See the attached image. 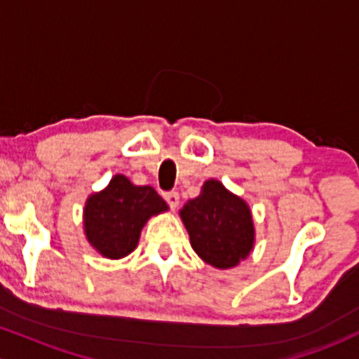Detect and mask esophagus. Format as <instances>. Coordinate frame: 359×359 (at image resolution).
Returning <instances> with one entry per match:
<instances>
[{
  "instance_id": "obj_1",
  "label": "esophagus",
  "mask_w": 359,
  "mask_h": 359,
  "mask_svg": "<svg viewBox=\"0 0 359 359\" xmlns=\"http://www.w3.org/2000/svg\"><path fill=\"white\" fill-rule=\"evenodd\" d=\"M165 201H167L168 205H170L172 209H175L177 205H179V192H175V191L167 192L165 194Z\"/></svg>"
}]
</instances>
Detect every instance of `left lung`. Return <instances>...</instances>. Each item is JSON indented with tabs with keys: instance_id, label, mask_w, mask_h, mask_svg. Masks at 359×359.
Masks as SVG:
<instances>
[{
	"instance_id": "obj_1",
	"label": "left lung",
	"mask_w": 359,
	"mask_h": 359,
	"mask_svg": "<svg viewBox=\"0 0 359 359\" xmlns=\"http://www.w3.org/2000/svg\"><path fill=\"white\" fill-rule=\"evenodd\" d=\"M179 216L192 250L214 269H234L255 248V222L248 203L219 180H205L199 196L187 201Z\"/></svg>"
}]
</instances>
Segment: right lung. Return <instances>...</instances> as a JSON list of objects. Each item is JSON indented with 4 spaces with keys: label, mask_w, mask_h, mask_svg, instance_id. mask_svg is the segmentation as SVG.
I'll use <instances>...</instances> for the list:
<instances>
[{
    "label": "right lung",
    "mask_w": 359,
    "mask_h": 359,
    "mask_svg": "<svg viewBox=\"0 0 359 359\" xmlns=\"http://www.w3.org/2000/svg\"><path fill=\"white\" fill-rule=\"evenodd\" d=\"M168 211L151 185H135L116 174L100 192L88 197L82 211L86 240L102 258L121 259L138 246L148 219Z\"/></svg>",
    "instance_id": "add662e5"
}]
</instances>
